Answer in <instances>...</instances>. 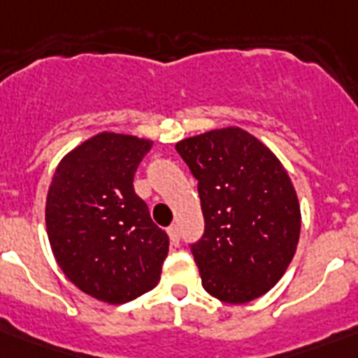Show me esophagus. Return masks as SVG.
I'll list each match as a JSON object with an SVG mask.
<instances>
[{"label": "esophagus", "instance_id": "esophagus-1", "mask_svg": "<svg viewBox=\"0 0 358 358\" xmlns=\"http://www.w3.org/2000/svg\"><path fill=\"white\" fill-rule=\"evenodd\" d=\"M167 232H169V238H171V241H173V243H178L180 241L178 227H176V224H171V227L167 229Z\"/></svg>", "mask_w": 358, "mask_h": 358}]
</instances>
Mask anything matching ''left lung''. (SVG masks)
Returning <instances> with one entry per match:
<instances>
[{"mask_svg": "<svg viewBox=\"0 0 358 358\" xmlns=\"http://www.w3.org/2000/svg\"><path fill=\"white\" fill-rule=\"evenodd\" d=\"M176 150L199 180L204 234L189 249L204 289L232 305L267 294L299 241V201L288 173L239 128L189 137Z\"/></svg>", "mask_w": 358, "mask_h": 358, "instance_id": "1", "label": "left lung"}]
</instances>
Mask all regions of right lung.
Here are the masks:
<instances>
[{"mask_svg":"<svg viewBox=\"0 0 358 358\" xmlns=\"http://www.w3.org/2000/svg\"><path fill=\"white\" fill-rule=\"evenodd\" d=\"M152 141L100 134L70 152L53 174L46 229L59 267L81 292L122 305L162 275L169 236L134 189Z\"/></svg>","mask_w":358,"mask_h":358,"instance_id":"obj_1","label":"right lung"}]
</instances>
